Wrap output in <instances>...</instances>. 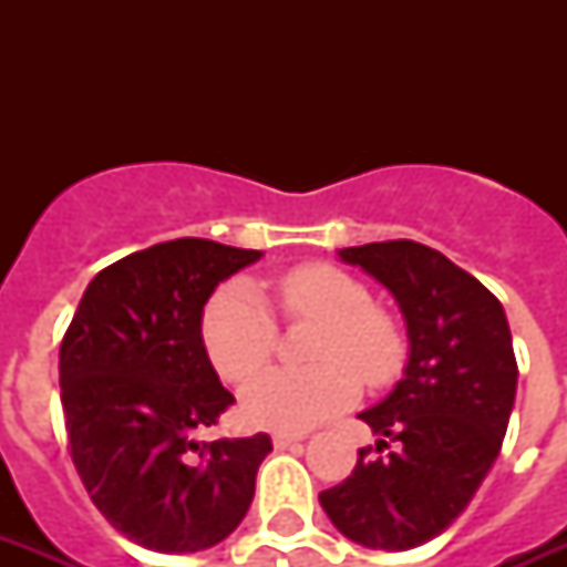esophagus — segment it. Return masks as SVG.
Masks as SVG:
<instances>
[{
    "mask_svg": "<svg viewBox=\"0 0 567 567\" xmlns=\"http://www.w3.org/2000/svg\"><path fill=\"white\" fill-rule=\"evenodd\" d=\"M302 441L300 432H274V447L276 450H288L291 444Z\"/></svg>",
    "mask_w": 567,
    "mask_h": 567,
    "instance_id": "34e87169",
    "label": "esophagus"
}]
</instances>
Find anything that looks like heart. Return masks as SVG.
Segmentation results:
<instances>
[{
  "instance_id": "1",
  "label": "heart",
  "mask_w": 567,
  "mask_h": 567,
  "mask_svg": "<svg viewBox=\"0 0 567 567\" xmlns=\"http://www.w3.org/2000/svg\"><path fill=\"white\" fill-rule=\"evenodd\" d=\"M288 323H318L306 371H265L279 350V327L247 285H226L205 302L203 347L226 382H247L240 412L249 423L302 432L344 412L368 388L400 379L409 338L394 311L373 302L359 276L327 261L288 267L270 282Z\"/></svg>"
}]
</instances>
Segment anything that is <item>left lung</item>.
Returning <instances> with one entry per match:
<instances>
[{"instance_id":"8db88e82","label":"left lung","mask_w":567,"mask_h":567,"mask_svg":"<svg viewBox=\"0 0 567 567\" xmlns=\"http://www.w3.org/2000/svg\"><path fill=\"white\" fill-rule=\"evenodd\" d=\"M394 293L412 355L388 400L362 412L379 435L353 474L320 492L347 538L409 550L453 524L492 471L509 426L518 362L501 300L439 249L382 240L341 249Z\"/></svg>"}]
</instances>
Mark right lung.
I'll return each instance as SVG.
<instances>
[{
  "mask_svg": "<svg viewBox=\"0 0 567 567\" xmlns=\"http://www.w3.org/2000/svg\"><path fill=\"white\" fill-rule=\"evenodd\" d=\"M258 249L176 238L93 276L61 341L66 447L111 527L158 554L229 536L270 435L203 441L235 396L203 347V306Z\"/></svg>",
  "mask_w": 567,
  "mask_h": 567,
  "instance_id": "right-lung-1",
  "label": "right lung"
}]
</instances>
